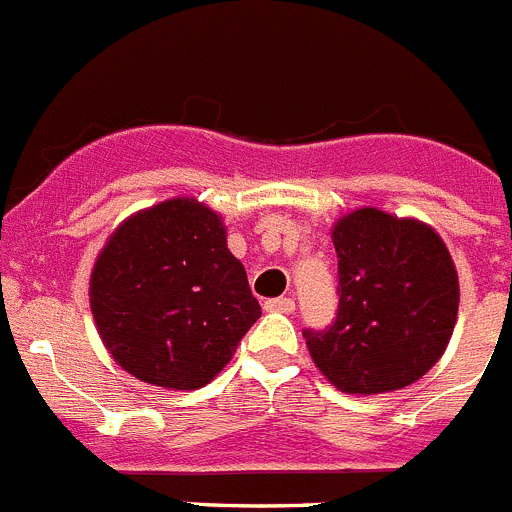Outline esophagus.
Wrapping results in <instances>:
<instances>
[{"label":"esophagus","mask_w":512,"mask_h":512,"mask_svg":"<svg viewBox=\"0 0 512 512\" xmlns=\"http://www.w3.org/2000/svg\"><path fill=\"white\" fill-rule=\"evenodd\" d=\"M294 299L292 297H276V299H266L264 309L266 312H284V314H292L294 312Z\"/></svg>","instance_id":"34e87169"}]
</instances>
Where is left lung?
<instances>
[{"label":"left lung","mask_w":512,"mask_h":512,"mask_svg":"<svg viewBox=\"0 0 512 512\" xmlns=\"http://www.w3.org/2000/svg\"><path fill=\"white\" fill-rule=\"evenodd\" d=\"M337 317L304 330L314 365L345 393L396 391L442 358L459 309L454 261L419 220L355 210L332 231Z\"/></svg>","instance_id":"1"}]
</instances>
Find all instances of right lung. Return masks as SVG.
Masks as SVG:
<instances>
[{"label":"right lung","mask_w":512,"mask_h":512,"mask_svg":"<svg viewBox=\"0 0 512 512\" xmlns=\"http://www.w3.org/2000/svg\"><path fill=\"white\" fill-rule=\"evenodd\" d=\"M91 312L121 368L177 391L213 381L261 317L220 215L190 198L116 228L93 266Z\"/></svg>","instance_id":"add662e5"}]
</instances>
